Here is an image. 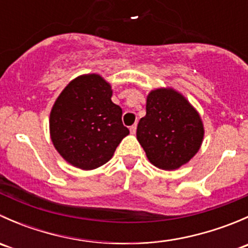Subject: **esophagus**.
<instances>
[{
    "label": "esophagus",
    "mask_w": 248,
    "mask_h": 248,
    "mask_svg": "<svg viewBox=\"0 0 248 248\" xmlns=\"http://www.w3.org/2000/svg\"><path fill=\"white\" fill-rule=\"evenodd\" d=\"M129 131H131L132 134H136V132H137V124H133V126H131V128H129Z\"/></svg>",
    "instance_id": "obj_1"
}]
</instances>
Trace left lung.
I'll return each mask as SVG.
<instances>
[{
  "mask_svg": "<svg viewBox=\"0 0 248 248\" xmlns=\"http://www.w3.org/2000/svg\"><path fill=\"white\" fill-rule=\"evenodd\" d=\"M137 139L150 163L163 170H175L199 151L204 124L184 94L171 87H161L147 94L146 115L140 119Z\"/></svg>",
  "mask_w": 248,
  "mask_h": 248,
  "instance_id": "obj_1",
  "label": "left lung"
}]
</instances>
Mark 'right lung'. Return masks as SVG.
Listing matches in <instances>:
<instances>
[{"label":"right lung","instance_id":"1","mask_svg":"<svg viewBox=\"0 0 248 248\" xmlns=\"http://www.w3.org/2000/svg\"><path fill=\"white\" fill-rule=\"evenodd\" d=\"M111 85L99 74H82L60 93L50 111V138L62 158L92 170L114 156L129 134L122 109L111 102Z\"/></svg>","mask_w":248,"mask_h":248}]
</instances>
